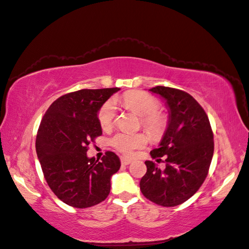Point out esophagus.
Segmentation results:
<instances>
[{
	"label": "esophagus",
	"instance_id": "esophagus-1",
	"mask_svg": "<svg viewBox=\"0 0 249 249\" xmlns=\"http://www.w3.org/2000/svg\"><path fill=\"white\" fill-rule=\"evenodd\" d=\"M131 160H129V158H126V157H121V162H122V165H124V166H127V165H129V163H131Z\"/></svg>",
	"mask_w": 249,
	"mask_h": 249
}]
</instances>
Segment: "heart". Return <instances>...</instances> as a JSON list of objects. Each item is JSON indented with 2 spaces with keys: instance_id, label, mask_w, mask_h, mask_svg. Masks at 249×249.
I'll list each match as a JSON object with an SVG mask.
<instances>
[{
  "instance_id": "obj_1",
  "label": "heart",
  "mask_w": 249,
  "mask_h": 249,
  "mask_svg": "<svg viewBox=\"0 0 249 249\" xmlns=\"http://www.w3.org/2000/svg\"><path fill=\"white\" fill-rule=\"evenodd\" d=\"M124 104L129 110L141 116V124L152 136L160 135L165 127V118L157 112V99L143 92H131L124 96ZM116 114V106L113 99L106 102L98 111V122L103 129L112 126ZM114 149L125 155H131L135 150L146 145L147 137L143 133H118L110 139Z\"/></svg>"
}]
</instances>
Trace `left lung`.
I'll return each mask as SVG.
<instances>
[{
  "instance_id": "1",
  "label": "left lung",
  "mask_w": 249,
  "mask_h": 249,
  "mask_svg": "<svg viewBox=\"0 0 249 249\" xmlns=\"http://www.w3.org/2000/svg\"><path fill=\"white\" fill-rule=\"evenodd\" d=\"M168 109V124L151 157H166V168L146 160L140 190L146 199L162 206H176L188 200L208 176L214 153L213 133L208 115L192 95L181 89L155 87Z\"/></svg>"
}]
</instances>
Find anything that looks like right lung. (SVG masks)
<instances>
[{"label": "right lung", "mask_w": 249, "mask_h": 249, "mask_svg": "<svg viewBox=\"0 0 249 249\" xmlns=\"http://www.w3.org/2000/svg\"><path fill=\"white\" fill-rule=\"evenodd\" d=\"M118 88L80 89L57 98L46 111L36 137V153L47 183L63 202L84 209L108 197L121 161L107 152L102 161L88 157V145L103 134L102 106Z\"/></svg>", "instance_id": "right-lung-1"}]
</instances>
